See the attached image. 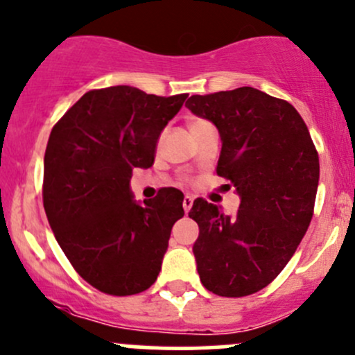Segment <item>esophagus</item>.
<instances>
[{"instance_id":"obj_1","label":"esophagus","mask_w":355,"mask_h":355,"mask_svg":"<svg viewBox=\"0 0 355 355\" xmlns=\"http://www.w3.org/2000/svg\"><path fill=\"white\" fill-rule=\"evenodd\" d=\"M192 204H193L192 197L185 196V197H184V211H185V214H187L190 209H192Z\"/></svg>"}]
</instances>
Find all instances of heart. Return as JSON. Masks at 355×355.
<instances>
[{"label":"heart","mask_w":355,"mask_h":355,"mask_svg":"<svg viewBox=\"0 0 355 355\" xmlns=\"http://www.w3.org/2000/svg\"><path fill=\"white\" fill-rule=\"evenodd\" d=\"M207 124L209 122L204 121V119H192V121L189 122V129H190V132H193V130L204 128V125H207Z\"/></svg>","instance_id":"heart-1"}]
</instances>
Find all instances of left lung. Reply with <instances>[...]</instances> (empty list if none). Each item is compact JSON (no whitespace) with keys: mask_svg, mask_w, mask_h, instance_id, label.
<instances>
[{"mask_svg":"<svg viewBox=\"0 0 355 355\" xmlns=\"http://www.w3.org/2000/svg\"><path fill=\"white\" fill-rule=\"evenodd\" d=\"M185 107L212 122L221 137L219 177L240 196L227 216L193 200V243L200 282L211 293L241 297L270 284L287 266L313 218L318 153L297 110L252 87L192 95Z\"/></svg>","mask_w":355,"mask_h":355,"instance_id":"obj_1","label":"left lung"}]
</instances>
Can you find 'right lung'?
Segmentation results:
<instances>
[{
  "label": "right lung",
  "mask_w": 355,
  "mask_h": 355,
  "mask_svg": "<svg viewBox=\"0 0 355 355\" xmlns=\"http://www.w3.org/2000/svg\"><path fill=\"white\" fill-rule=\"evenodd\" d=\"M187 95L119 85L85 93L54 125L44 156V209L71 266L93 287L130 296L155 284L184 193L134 200V168L155 163L163 129Z\"/></svg>",
  "instance_id": "obj_1"
}]
</instances>
